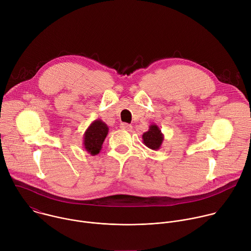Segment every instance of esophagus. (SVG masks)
<instances>
[{"mask_svg": "<svg viewBox=\"0 0 251 251\" xmlns=\"http://www.w3.org/2000/svg\"><path fill=\"white\" fill-rule=\"evenodd\" d=\"M120 127H121L122 130H126V131H130L132 129V126L130 124H127V123H122L120 125Z\"/></svg>", "mask_w": 251, "mask_h": 251, "instance_id": "obj_1", "label": "esophagus"}]
</instances>
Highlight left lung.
Returning <instances> with one entry per match:
<instances>
[{"label":"left lung","instance_id":"left-lung-1","mask_svg":"<svg viewBox=\"0 0 251 251\" xmlns=\"http://www.w3.org/2000/svg\"><path fill=\"white\" fill-rule=\"evenodd\" d=\"M143 143L151 150H159L164 141V135L156 124L149 126V130L142 135Z\"/></svg>","mask_w":251,"mask_h":251}]
</instances>
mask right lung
<instances>
[{"mask_svg":"<svg viewBox=\"0 0 251 251\" xmlns=\"http://www.w3.org/2000/svg\"><path fill=\"white\" fill-rule=\"evenodd\" d=\"M109 128L102 120H94L86 129L83 135V148L90 155L99 154L103 142L108 134Z\"/></svg>","mask_w":251,"mask_h":251,"instance_id":"obj_1","label":"right lung"}]
</instances>
